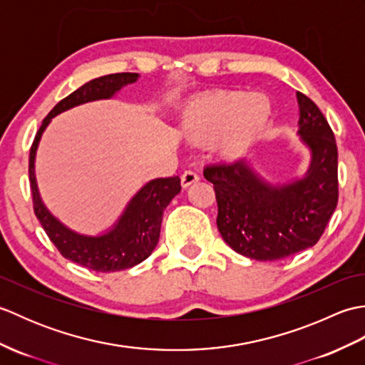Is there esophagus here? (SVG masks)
<instances>
[{"label":"esophagus","instance_id":"obj_1","mask_svg":"<svg viewBox=\"0 0 365 365\" xmlns=\"http://www.w3.org/2000/svg\"><path fill=\"white\" fill-rule=\"evenodd\" d=\"M196 182H199V175L195 173V170H191V169L185 170V173L182 174V177H180V183H182L183 188H188L190 185L196 183Z\"/></svg>","mask_w":365,"mask_h":365}]
</instances>
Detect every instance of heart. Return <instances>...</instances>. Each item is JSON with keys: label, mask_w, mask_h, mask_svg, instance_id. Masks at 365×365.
Instances as JSON below:
<instances>
[{"label": "heart", "mask_w": 365, "mask_h": 365, "mask_svg": "<svg viewBox=\"0 0 365 365\" xmlns=\"http://www.w3.org/2000/svg\"><path fill=\"white\" fill-rule=\"evenodd\" d=\"M269 111L268 98L262 94L215 92L188 108L182 128L192 141H216L222 155L237 157L259 136Z\"/></svg>", "instance_id": "1"}]
</instances>
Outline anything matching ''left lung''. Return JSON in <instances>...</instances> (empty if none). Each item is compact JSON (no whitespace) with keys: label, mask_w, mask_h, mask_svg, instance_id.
<instances>
[{"label":"left lung","mask_w":365,"mask_h":365,"mask_svg":"<svg viewBox=\"0 0 365 365\" xmlns=\"http://www.w3.org/2000/svg\"><path fill=\"white\" fill-rule=\"evenodd\" d=\"M299 135L312 150L307 175L271 187L246 165L210 163L204 177L213 183L218 230L232 250L255 260H281L314 246L339 200L337 144L320 108L298 92Z\"/></svg>","instance_id":"obj_1"}]
</instances>
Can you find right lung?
I'll return each instance as SVG.
<instances>
[{
  "mask_svg": "<svg viewBox=\"0 0 365 365\" xmlns=\"http://www.w3.org/2000/svg\"><path fill=\"white\" fill-rule=\"evenodd\" d=\"M138 76V73L105 75L72 92L71 96L61 100L43 119L29 150V183L37 220L41 221L46 235L63 257L98 273L127 269L149 257L158 243L163 212L173 197L180 192V178H155L130 200L127 210L111 232L102 237H83L64 227L43 207L34 177L36 150L45 127L54 115L92 100L110 98L122 86L135 83Z\"/></svg>",
  "mask_w": 365,
  "mask_h": 365,
  "instance_id": "right-lung-1",
  "label": "right lung"
}]
</instances>
